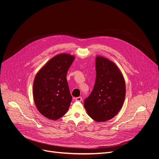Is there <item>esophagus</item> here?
<instances>
[{"label":"esophagus","instance_id":"34e87169","mask_svg":"<svg viewBox=\"0 0 159 159\" xmlns=\"http://www.w3.org/2000/svg\"><path fill=\"white\" fill-rule=\"evenodd\" d=\"M82 99V97L81 96H79V97H77L75 98V100L77 101V102H80V101Z\"/></svg>","mask_w":159,"mask_h":159}]
</instances>
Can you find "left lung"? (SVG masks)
Here are the masks:
<instances>
[{
    "label": "left lung",
    "mask_w": 159,
    "mask_h": 159,
    "mask_svg": "<svg viewBox=\"0 0 159 159\" xmlns=\"http://www.w3.org/2000/svg\"><path fill=\"white\" fill-rule=\"evenodd\" d=\"M96 71L95 84L84 100V107L93 120L105 122L114 117L121 109L125 96V84L116 65L105 57H96Z\"/></svg>",
    "instance_id": "obj_1"
}]
</instances>
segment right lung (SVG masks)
Segmentation results:
<instances>
[{
    "label": "right lung",
    "instance_id": "right-lung-1",
    "mask_svg": "<svg viewBox=\"0 0 159 159\" xmlns=\"http://www.w3.org/2000/svg\"><path fill=\"white\" fill-rule=\"evenodd\" d=\"M75 59L74 56L60 54L51 59L37 74L33 95L39 111L51 120H57L67 112L72 96L66 74Z\"/></svg>",
    "mask_w": 159,
    "mask_h": 159
}]
</instances>
